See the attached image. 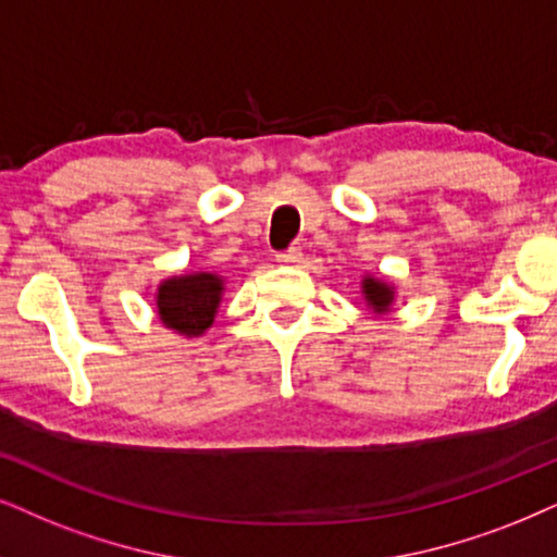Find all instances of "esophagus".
Wrapping results in <instances>:
<instances>
[{"label": "esophagus", "mask_w": 557, "mask_h": 557, "mask_svg": "<svg viewBox=\"0 0 557 557\" xmlns=\"http://www.w3.org/2000/svg\"><path fill=\"white\" fill-rule=\"evenodd\" d=\"M300 259H302L300 246H290V249H287V251H280V255H277V262H280V264H287V267L298 264Z\"/></svg>", "instance_id": "34e87169"}]
</instances>
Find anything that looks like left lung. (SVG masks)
Here are the masks:
<instances>
[{
    "instance_id": "obj_1",
    "label": "left lung",
    "mask_w": 557,
    "mask_h": 557,
    "mask_svg": "<svg viewBox=\"0 0 557 557\" xmlns=\"http://www.w3.org/2000/svg\"><path fill=\"white\" fill-rule=\"evenodd\" d=\"M362 298L368 302V308L375 315L391 313L393 300H396V287L385 280L375 277V274H364L362 277Z\"/></svg>"
}]
</instances>
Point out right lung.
Returning <instances> with one entry per match:
<instances>
[{
  "mask_svg": "<svg viewBox=\"0 0 557 557\" xmlns=\"http://www.w3.org/2000/svg\"><path fill=\"white\" fill-rule=\"evenodd\" d=\"M223 290H226V283L215 272L172 274L157 287L159 321L187 339L202 336L213 326Z\"/></svg>",
  "mask_w": 557,
  "mask_h": 557,
  "instance_id": "1",
  "label": "right lung"
}]
</instances>
